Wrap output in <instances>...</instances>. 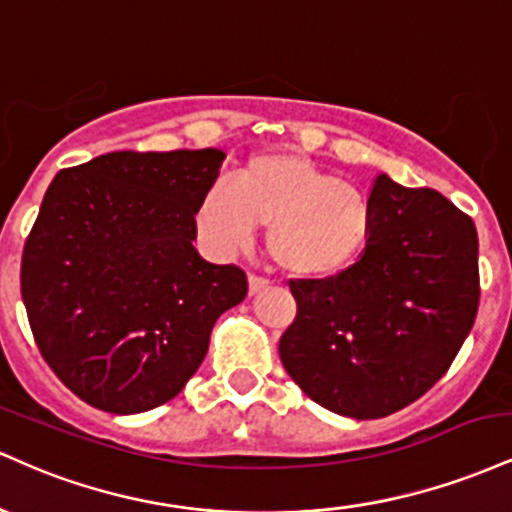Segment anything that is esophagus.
I'll use <instances>...</instances> for the list:
<instances>
[{"label":"esophagus","mask_w":512,"mask_h":512,"mask_svg":"<svg viewBox=\"0 0 512 512\" xmlns=\"http://www.w3.org/2000/svg\"><path fill=\"white\" fill-rule=\"evenodd\" d=\"M267 286H269L267 279L250 274V279H248V293H250V296H257V293H262L264 289H267Z\"/></svg>","instance_id":"34e87169"}]
</instances>
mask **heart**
<instances>
[{"mask_svg": "<svg viewBox=\"0 0 512 512\" xmlns=\"http://www.w3.org/2000/svg\"><path fill=\"white\" fill-rule=\"evenodd\" d=\"M257 226L281 272L330 279L368 250L375 228L370 197L298 151H264L216 182L195 209L199 243L226 257L248 248Z\"/></svg>", "mask_w": 512, "mask_h": 512, "instance_id": "obj_1", "label": "heart"}]
</instances>
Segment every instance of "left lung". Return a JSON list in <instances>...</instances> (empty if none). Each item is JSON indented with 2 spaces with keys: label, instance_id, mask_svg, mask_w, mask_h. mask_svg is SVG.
Here are the masks:
<instances>
[{
  "label": "left lung",
  "instance_id": "left-lung-1",
  "mask_svg": "<svg viewBox=\"0 0 512 512\" xmlns=\"http://www.w3.org/2000/svg\"><path fill=\"white\" fill-rule=\"evenodd\" d=\"M375 228L354 267L291 281L298 313L279 356L320 407L351 419L395 414L455 361L479 308L474 221L440 192L387 173L370 187Z\"/></svg>",
  "mask_w": 512,
  "mask_h": 512
}]
</instances>
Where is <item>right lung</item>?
Returning <instances> with one entry per match:
<instances>
[{"mask_svg":"<svg viewBox=\"0 0 512 512\" xmlns=\"http://www.w3.org/2000/svg\"><path fill=\"white\" fill-rule=\"evenodd\" d=\"M221 149L113 151L50 182L21 260V296L48 366L110 414L173 399L214 322L248 296L233 264L195 250V209Z\"/></svg>","mask_w":512,"mask_h":512,"instance_id":"right-lung-1","label":"right lung"}]
</instances>
